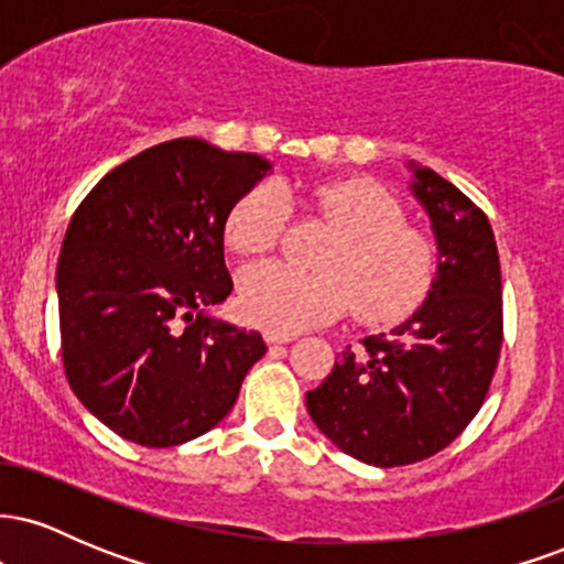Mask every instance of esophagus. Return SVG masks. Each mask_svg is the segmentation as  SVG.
<instances>
[{
  "instance_id": "obj_1",
  "label": "esophagus",
  "mask_w": 564,
  "mask_h": 564,
  "mask_svg": "<svg viewBox=\"0 0 564 564\" xmlns=\"http://www.w3.org/2000/svg\"><path fill=\"white\" fill-rule=\"evenodd\" d=\"M294 339L291 334H278V332H264V341L268 345H289V341Z\"/></svg>"
}]
</instances>
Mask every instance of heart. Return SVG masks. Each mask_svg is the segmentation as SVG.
Wrapping results in <instances>:
<instances>
[{"label": "heart", "mask_w": 564, "mask_h": 564, "mask_svg": "<svg viewBox=\"0 0 564 564\" xmlns=\"http://www.w3.org/2000/svg\"><path fill=\"white\" fill-rule=\"evenodd\" d=\"M313 204L339 232L323 249L321 273L281 262L249 264L238 278V310L249 323L294 334L339 318L349 304L366 323H392L419 307L435 275V246L400 223L403 209L373 180H339L313 191ZM286 196L275 183L251 187L225 223L230 249L270 251L286 228Z\"/></svg>", "instance_id": "obj_1"}]
</instances>
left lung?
I'll return each instance as SVG.
<instances>
[{"label": "left lung", "instance_id": "left-lung-1", "mask_svg": "<svg viewBox=\"0 0 564 564\" xmlns=\"http://www.w3.org/2000/svg\"><path fill=\"white\" fill-rule=\"evenodd\" d=\"M430 217L437 270L422 307L390 334L341 349L307 392L315 426L347 456L390 469L435 456L480 411L501 352V264L488 217L430 166L405 161Z\"/></svg>", "mask_w": 564, "mask_h": 564}]
</instances>
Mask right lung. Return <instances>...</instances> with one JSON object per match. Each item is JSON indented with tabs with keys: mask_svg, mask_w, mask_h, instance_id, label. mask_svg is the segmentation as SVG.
<instances>
[{
	"mask_svg": "<svg viewBox=\"0 0 564 564\" xmlns=\"http://www.w3.org/2000/svg\"><path fill=\"white\" fill-rule=\"evenodd\" d=\"M270 172L257 153L180 138L116 166L76 209L55 278L63 366L119 437L170 448L204 435L268 352L209 310L232 291L230 209Z\"/></svg>",
	"mask_w": 564,
	"mask_h": 564,
	"instance_id": "add662e5",
	"label": "right lung"
}]
</instances>
